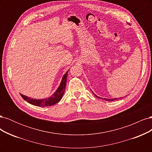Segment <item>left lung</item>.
Wrapping results in <instances>:
<instances>
[{
  "label": "left lung",
  "mask_w": 152,
  "mask_h": 152,
  "mask_svg": "<svg viewBox=\"0 0 152 152\" xmlns=\"http://www.w3.org/2000/svg\"><path fill=\"white\" fill-rule=\"evenodd\" d=\"M92 92H93V91H92ZM93 93L96 96V97H97V98H99V96H96L94 93H93ZM104 100H106V101H108V102H111V101H114V100H117V99H119V98H112V99H107V98H103Z\"/></svg>",
  "instance_id": "8db88e82"
}]
</instances>
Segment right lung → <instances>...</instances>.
<instances>
[{
    "label": "right lung",
    "instance_id": "right-lung-1",
    "mask_svg": "<svg viewBox=\"0 0 152 152\" xmlns=\"http://www.w3.org/2000/svg\"><path fill=\"white\" fill-rule=\"evenodd\" d=\"M68 71L69 70H68L65 73V75H63L60 85L59 86L58 88L56 89V91L54 92V93L50 96V97L45 98V99H37L31 98L28 97V96L20 94L21 97L30 104L37 106V107H49V106H52L58 103L59 101L61 99L63 96L64 94V93H65Z\"/></svg>",
    "mask_w": 152,
    "mask_h": 152
}]
</instances>
